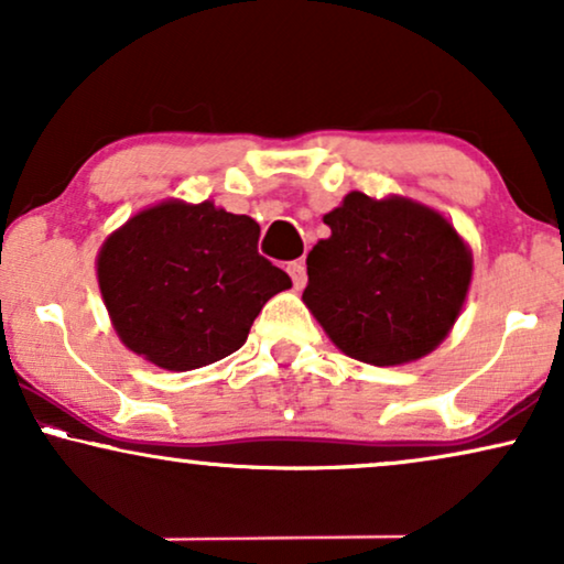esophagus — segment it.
<instances>
[{
    "label": "esophagus",
    "instance_id": "esophagus-1",
    "mask_svg": "<svg viewBox=\"0 0 564 564\" xmlns=\"http://www.w3.org/2000/svg\"><path fill=\"white\" fill-rule=\"evenodd\" d=\"M288 274L292 276V284H295V290L305 288L307 274H305V264H303V261H292V264L288 267Z\"/></svg>",
    "mask_w": 564,
    "mask_h": 564
}]
</instances>
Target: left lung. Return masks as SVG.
I'll list each match as a JSON object with an SVG mask.
<instances>
[{
	"mask_svg": "<svg viewBox=\"0 0 564 564\" xmlns=\"http://www.w3.org/2000/svg\"><path fill=\"white\" fill-rule=\"evenodd\" d=\"M303 303L346 357L395 367L444 341L465 305L473 253L442 213L349 192L323 215Z\"/></svg>",
	"mask_w": 564,
	"mask_h": 564,
	"instance_id": "left-lung-1",
	"label": "left lung"
}]
</instances>
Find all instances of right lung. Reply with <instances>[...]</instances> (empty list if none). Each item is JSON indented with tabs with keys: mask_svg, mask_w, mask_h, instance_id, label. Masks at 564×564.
<instances>
[{
	"mask_svg": "<svg viewBox=\"0 0 564 564\" xmlns=\"http://www.w3.org/2000/svg\"><path fill=\"white\" fill-rule=\"evenodd\" d=\"M257 243V220L210 199H166L133 215L97 257L99 292L120 341L172 372L241 349L267 300L292 288Z\"/></svg>",
	"mask_w": 564,
	"mask_h": 564,
	"instance_id": "add662e5",
	"label": "right lung"
}]
</instances>
